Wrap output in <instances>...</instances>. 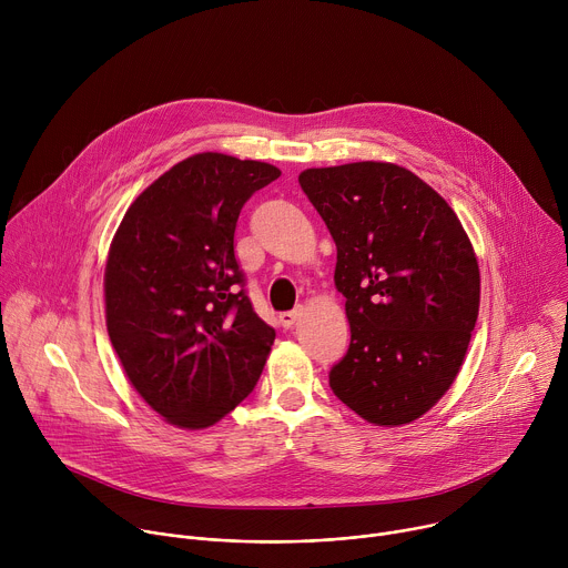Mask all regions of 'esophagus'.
I'll list each match as a JSON object with an SVG mask.
<instances>
[{
    "instance_id": "obj_1",
    "label": "esophagus",
    "mask_w": 568,
    "mask_h": 568,
    "mask_svg": "<svg viewBox=\"0 0 568 568\" xmlns=\"http://www.w3.org/2000/svg\"><path fill=\"white\" fill-rule=\"evenodd\" d=\"M298 316H301V310H287V312L278 314V323H281L283 328H292Z\"/></svg>"
}]
</instances>
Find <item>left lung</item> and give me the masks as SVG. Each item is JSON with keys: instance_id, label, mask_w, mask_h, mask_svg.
I'll return each instance as SVG.
<instances>
[{"instance_id": "8db88e82", "label": "left lung", "mask_w": 568, "mask_h": 568, "mask_svg": "<svg viewBox=\"0 0 568 568\" xmlns=\"http://www.w3.org/2000/svg\"><path fill=\"white\" fill-rule=\"evenodd\" d=\"M298 184L335 245L348 353L333 393L373 425H407L452 386L478 316L480 278L452 206L382 161L310 169Z\"/></svg>"}]
</instances>
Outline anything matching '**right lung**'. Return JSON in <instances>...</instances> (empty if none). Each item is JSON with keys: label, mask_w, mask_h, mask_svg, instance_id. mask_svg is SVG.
<instances>
[{"label": "right lung", "mask_w": 568, "mask_h": 568, "mask_svg": "<svg viewBox=\"0 0 568 568\" xmlns=\"http://www.w3.org/2000/svg\"><path fill=\"white\" fill-rule=\"evenodd\" d=\"M278 169L220 152L189 156L123 215L105 267V316L128 379L169 423L202 429L245 399L274 328L247 296L233 235Z\"/></svg>", "instance_id": "right-lung-1"}]
</instances>
